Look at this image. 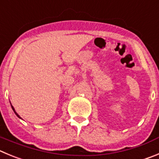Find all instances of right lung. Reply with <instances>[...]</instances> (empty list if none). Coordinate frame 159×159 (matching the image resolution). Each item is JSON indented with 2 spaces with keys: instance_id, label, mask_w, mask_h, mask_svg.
I'll return each mask as SVG.
<instances>
[{
  "instance_id": "right-lung-1",
  "label": "right lung",
  "mask_w": 159,
  "mask_h": 159,
  "mask_svg": "<svg viewBox=\"0 0 159 159\" xmlns=\"http://www.w3.org/2000/svg\"><path fill=\"white\" fill-rule=\"evenodd\" d=\"M11 108H12V110H13V111H14L15 114H16V115H17V116H18V117H19V118H20V116H19V115H18V114H17V113H16V111H15V109H14V107H12V106H11Z\"/></svg>"
}]
</instances>
